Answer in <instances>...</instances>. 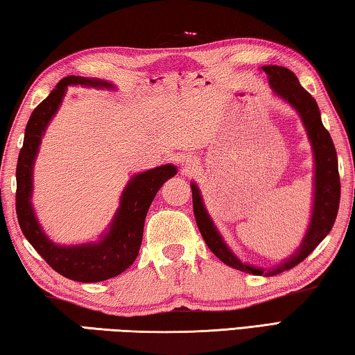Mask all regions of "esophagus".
Segmentation results:
<instances>
[{
    "mask_svg": "<svg viewBox=\"0 0 355 355\" xmlns=\"http://www.w3.org/2000/svg\"><path fill=\"white\" fill-rule=\"evenodd\" d=\"M185 165H187V164H185ZM189 166H191V165H187V168H189Z\"/></svg>",
    "mask_w": 355,
    "mask_h": 355,
    "instance_id": "1",
    "label": "esophagus"
}]
</instances>
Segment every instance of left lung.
<instances>
[{
	"label": "left lung",
	"instance_id": "obj_1",
	"mask_svg": "<svg viewBox=\"0 0 355 355\" xmlns=\"http://www.w3.org/2000/svg\"><path fill=\"white\" fill-rule=\"evenodd\" d=\"M267 73L270 88L274 89L278 97L288 102L295 112L299 113L302 124H304L306 135L311 143L313 155H315V191H313V211L309 230H306L304 239L299 248L289 257L286 261L277 264L270 269H261L242 263V261L231 252L226 245L222 234H220L217 226L214 225L211 216H209L205 202H202L200 189L196 184L191 182V196H193V212L195 220L198 225L202 239L216 257L226 266L234 267L241 272L253 275L272 277L278 275L284 270L293 269V267L302 263L309 254L322 242L325 236L335 223L336 214L340 206V174H338V159H336V150L334 146L330 133L325 130L321 121L318 103L311 97L309 91L302 88L297 77L294 72L282 66H263L261 67Z\"/></svg>",
	"mask_w": 355,
	"mask_h": 355
}]
</instances>
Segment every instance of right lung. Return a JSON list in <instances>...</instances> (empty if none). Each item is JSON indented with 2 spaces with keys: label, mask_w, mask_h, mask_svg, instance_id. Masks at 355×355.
<instances>
[{
  "label": "right lung",
  "mask_w": 355,
  "mask_h": 355,
  "mask_svg": "<svg viewBox=\"0 0 355 355\" xmlns=\"http://www.w3.org/2000/svg\"><path fill=\"white\" fill-rule=\"evenodd\" d=\"M88 86L97 89H114V85L101 78H85L77 75L64 77L49 97L31 113L25 129V139L17 162L15 211L23 236L42 257L51 269L62 277L81 283H97L119 275L137 259L143 241L144 218L157 191L178 173L168 164L135 174L121 195L108 231L97 242L80 245H60L50 241L37 222L31 205L33 168L42 135L51 118L60 108L67 86Z\"/></svg>",
  "instance_id": "add662e5"
}]
</instances>
